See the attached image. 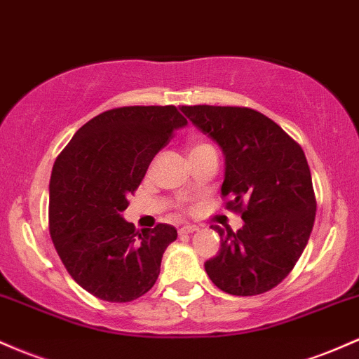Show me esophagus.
<instances>
[{
    "instance_id": "1",
    "label": "esophagus",
    "mask_w": 359,
    "mask_h": 359,
    "mask_svg": "<svg viewBox=\"0 0 359 359\" xmlns=\"http://www.w3.org/2000/svg\"><path fill=\"white\" fill-rule=\"evenodd\" d=\"M196 231H198V227H196V225H183L178 232L181 233V236H184V233H193Z\"/></svg>"
}]
</instances>
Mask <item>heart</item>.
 Masks as SVG:
<instances>
[{"mask_svg":"<svg viewBox=\"0 0 359 359\" xmlns=\"http://www.w3.org/2000/svg\"><path fill=\"white\" fill-rule=\"evenodd\" d=\"M203 147H212V146H210V144H207V142H201V140H195V142H191V146H190L191 151L190 152L198 151V149H203Z\"/></svg>","mask_w":359,"mask_h":359,"instance_id":"b5f03b06","label":"heart"}]
</instances>
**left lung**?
Instances as JSON below:
<instances>
[{"label": "left lung", "instance_id": "1", "mask_svg": "<svg viewBox=\"0 0 359 359\" xmlns=\"http://www.w3.org/2000/svg\"><path fill=\"white\" fill-rule=\"evenodd\" d=\"M225 156V207L243 229L212 227L220 251L205 263L212 283L237 297L261 295L290 275L304 252L317 201L300 144L266 115L248 107H181Z\"/></svg>", "mask_w": 359, "mask_h": 359}]
</instances>
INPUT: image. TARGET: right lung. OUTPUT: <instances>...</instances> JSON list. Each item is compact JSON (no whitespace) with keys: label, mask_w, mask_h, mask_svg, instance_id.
Listing matches in <instances>:
<instances>
[{"label":"right lung","mask_w":359,"mask_h":359,"mask_svg":"<svg viewBox=\"0 0 359 359\" xmlns=\"http://www.w3.org/2000/svg\"><path fill=\"white\" fill-rule=\"evenodd\" d=\"M187 118L178 108L120 107L96 115L60 151L49 184V232L72 280L107 302L154 287L172 225L135 231L122 213L154 156Z\"/></svg>","instance_id":"add662e5"}]
</instances>
